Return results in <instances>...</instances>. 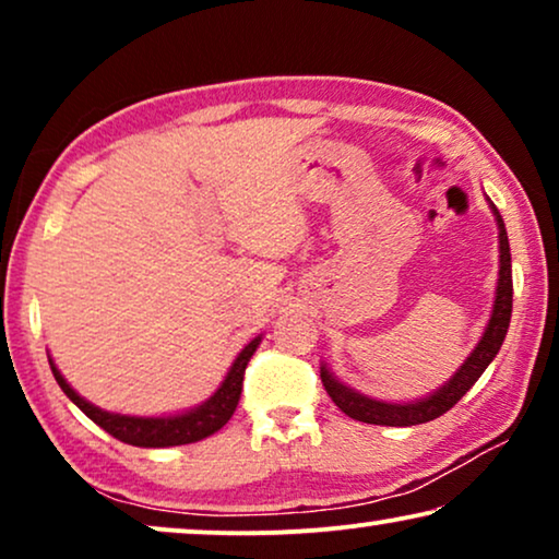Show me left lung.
<instances>
[{"label": "left lung", "mask_w": 559, "mask_h": 559, "mask_svg": "<svg viewBox=\"0 0 559 559\" xmlns=\"http://www.w3.org/2000/svg\"><path fill=\"white\" fill-rule=\"evenodd\" d=\"M496 226H499V285H496V300H493V312L491 320H488L484 338L478 341V346L473 348V354L465 358V364L453 373V379L448 384H442L438 392L417 402H379L371 400L356 389L341 384L338 379L333 377L325 366H320V379H323V386L335 407L346 412L350 419H358V423L366 425H386V427H409V425H423L430 423V419L445 415L450 407H455L457 402L463 400V394L476 384L480 373L488 369V364L493 361L496 354H499L503 338H507L509 320H511V297H514V282H511V251H509V236L507 226H503V218L496 205L491 203Z\"/></svg>", "instance_id": "obj_1"}]
</instances>
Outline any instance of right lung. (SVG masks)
<instances>
[{
  "label": "right lung",
  "instance_id": "right-lung-1",
  "mask_svg": "<svg viewBox=\"0 0 559 559\" xmlns=\"http://www.w3.org/2000/svg\"><path fill=\"white\" fill-rule=\"evenodd\" d=\"M262 338L247 343L231 369H228L224 384L218 386V392L205 400L198 407L182 412V415H170V417H129V415H114V412H104L94 407V404L83 400L81 394H75L71 384L63 379V373L58 371V366L50 361L52 377H56L58 386L63 389L68 400H71L75 407H79L83 415L127 445L136 448H173V445H188V442H198L209 435L218 432L231 415L236 412V404H239L241 396V384H243V371H247L249 358L254 356Z\"/></svg>",
  "mask_w": 559,
  "mask_h": 559
}]
</instances>
